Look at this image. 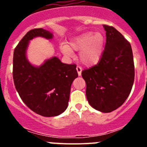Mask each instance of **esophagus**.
Masks as SVG:
<instances>
[{"mask_svg":"<svg viewBox=\"0 0 147 147\" xmlns=\"http://www.w3.org/2000/svg\"><path fill=\"white\" fill-rule=\"evenodd\" d=\"M76 71H77L78 75H79V76H81L82 71V67H80V66H76Z\"/></svg>","mask_w":147,"mask_h":147,"instance_id":"34e87169","label":"esophagus"}]
</instances>
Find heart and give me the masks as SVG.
Instances as JSON below:
<instances>
[{
  "label": "heart",
  "mask_w": 147,
  "mask_h": 147,
  "mask_svg": "<svg viewBox=\"0 0 147 147\" xmlns=\"http://www.w3.org/2000/svg\"><path fill=\"white\" fill-rule=\"evenodd\" d=\"M71 48L65 43L60 46L61 51L65 55H72V50L80 51V59L83 65L92 66L97 64L103 54L105 38L99 32H88L71 39Z\"/></svg>",
  "instance_id": "obj_1"
}]
</instances>
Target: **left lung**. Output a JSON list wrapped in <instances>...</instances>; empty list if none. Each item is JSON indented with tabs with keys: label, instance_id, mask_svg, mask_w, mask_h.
<instances>
[{
	"label": "left lung",
	"instance_id": "1",
	"mask_svg": "<svg viewBox=\"0 0 147 147\" xmlns=\"http://www.w3.org/2000/svg\"><path fill=\"white\" fill-rule=\"evenodd\" d=\"M106 44L98 64L82 71L90 105L110 113L123 105L132 90L135 67L131 45L114 27L103 26Z\"/></svg>",
	"mask_w": 147,
	"mask_h": 147
}]
</instances>
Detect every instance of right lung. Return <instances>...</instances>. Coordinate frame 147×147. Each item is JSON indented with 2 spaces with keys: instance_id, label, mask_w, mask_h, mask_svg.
<instances>
[{
  "instance_id": "right-lung-1",
  "label": "right lung",
  "mask_w": 147,
  "mask_h": 147,
  "mask_svg": "<svg viewBox=\"0 0 147 147\" xmlns=\"http://www.w3.org/2000/svg\"><path fill=\"white\" fill-rule=\"evenodd\" d=\"M53 38L43 28L30 30L14 51L13 80L23 102L32 111L45 117L60 115L67 107L71 87L78 77L75 64L62 63L53 57L40 66H34L26 58L29 41L34 37Z\"/></svg>"
}]
</instances>
